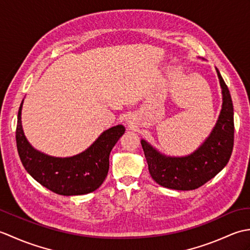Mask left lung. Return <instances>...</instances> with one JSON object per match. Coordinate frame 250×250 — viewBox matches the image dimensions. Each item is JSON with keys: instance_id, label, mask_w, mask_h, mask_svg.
<instances>
[{"instance_id": "left-lung-1", "label": "left lung", "mask_w": 250, "mask_h": 250, "mask_svg": "<svg viewBox=\"0 0 250 250\" xmlns=\"http://www.w3.org/2000/svg\"><path fill=\"white\" fill-rule=\"evenodd\" d=\"M222 88V109L215 128L203 145L188 157H166L142 140L141 144L151 177L162 187L193 190L215 177L229 162L234 144L233 103L219 71Z\"/></svg>"}]
</instances>
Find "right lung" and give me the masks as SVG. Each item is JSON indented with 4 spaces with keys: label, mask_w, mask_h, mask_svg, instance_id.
I'll return each instance as SVG.
<instances>
[{
    "label": "right lung",
    "mask_w": 250,
    "mask_h": 250,
    "mask_svg": "<svg viewBox=\"0 0 250 250\" xmlns=\"http://www.w3.org/2000/svg\"><path fill=\"white\" fill-rule=\"evenodd\" d=\"M21 103L18 111L16 143L25 171L36 182L61 195L86 194L97 190L107 176L109 153L125 126L118 125L104 131L88 149L70 158H55L35 150L23 134Z\"/></svg>",
    "instance_id": "1"
}]
</instances>
